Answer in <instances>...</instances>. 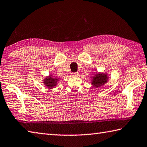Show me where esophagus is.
<instances>
[{
	"label": "esophagus",
	"mask_w": 147,
	"mask_h": 147,
	"mask_svg": "<svg viewBox=\"0 0 147 147\" xmlns=\"http://www.w3.org/2000/svg\"><path fill=\"white\" fill-rule=\"evenodd\" d=\"M78 73H71L72 76H78Z\"/></svg>",
	"instance_id": "obj_1"
}]
</instances>
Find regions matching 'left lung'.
Instances as JSON below:
<instances>
[{
  "mask_svg": "<svg viewBox=\"0 0 147 147\" xmlns=\"http://www.w3.org/2000/svg\"><path fill=\"white\" fill-rule=\"evenodd\" d=\"M107 82V76L104 74H97L92 78V84L95 87H101L105 83Z\"/></svg>",
  "mask_w": 147,
  "mask_h": 147,
  "instance_id": "left-lung-1",
  "label": "left lung"
}]
</instances>
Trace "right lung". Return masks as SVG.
Instances as JSON below:
<instances>
[{"label": "right lung", "instance_id": "add662e5", "mask_svg": "<svg viewBox=\"0 0 147 147\" xmlns=\"http://www.w3.org/2000/svg\"><path fill=\"white\" fill-rule=\"evenodd\" d=\"M57 80L52 78L51 76H50L49 78L45 79L44 83L45 84H46V85L47 87L53 88V87H55L56 85Z\"/></svg>", "mask_w": 147, "mask_h": 147}]
</instances>
